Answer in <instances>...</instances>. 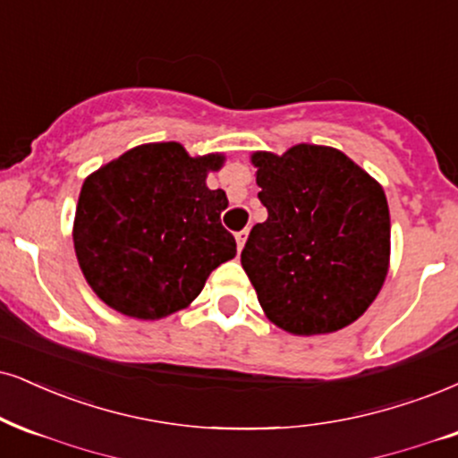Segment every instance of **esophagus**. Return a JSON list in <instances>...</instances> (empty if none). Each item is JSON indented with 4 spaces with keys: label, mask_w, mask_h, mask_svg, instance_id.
Wrapping results in <instances>:
<instances>
[{
    "label": "esophagus",
    "mask_w": 458,
    "mask_h": 458,
    "mask_svg": "<svg viewBox=\"0 0 458 458\" xmlns=\"http://www.w3.org/2000/svg\"><path fill=\"white\" fill-rule=\"evenodd\" d=\"M246 238H248V229H242V231H238V233H235V240H238V250L244 248Z\"/></svg>",
    "instance_id": "esophagus-1"
}]
</instances>
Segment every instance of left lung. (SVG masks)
<instances>
[{"label":"left lung","instance_id":"1","mask_svg":"<svg viewBox=\"0 0 458 458\" xmlns=\"http://www.w3.org/2000/svg\"><path fill=\"white\" fill-rule=\"evenodd\" d=\"M257 223L242 267L267 318L295 335L342 329L369 308L388 269L391 216L382 186L335 148L255 152Z\"/></svg>","mask_w":458,"mask_h":458}]
</instances>
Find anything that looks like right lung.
I'll list each match as a JSON object with an SVG mask.
<instances>
[{
    "instance_id": "add662e5",
    "label": "right lung",
    "mask_w": 458,
    "mask_h": 458,
    "mask_svg": "<svg viewBox=\"0 0 458 458\" xmlns=\"http://www.w3.org/2000/svg\"><path fill=\"white\" fill-rule=\"evenodd\" d=\"M220 165V155L193 159L161 142L127 150L84 180L73 248L101 301L133 318H163L235 257L233 235L220 225L227 195L206 186Z\"/></svg>"
}]
</instances>
